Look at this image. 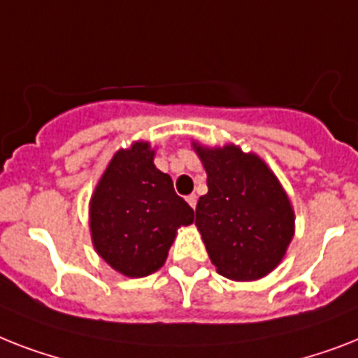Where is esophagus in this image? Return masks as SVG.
I'll return each instance as SVG.
<instances>
[{
	"mask_svg": "<svg viewBox=\"0 0 358 358\" xmlns=\"http://www.w3.org/2000/svg\"><path fill=\"white\" fill-rule=\"evenodd\" d=\"M185 200H187V204L194 209V206H196V194H189V196H185Z\"/></svg>",
	"mask_w": 358,
	"mask_h": 358,
	"instance_id": "34e87169",
	"label": "esophagus"
}]
</instances>
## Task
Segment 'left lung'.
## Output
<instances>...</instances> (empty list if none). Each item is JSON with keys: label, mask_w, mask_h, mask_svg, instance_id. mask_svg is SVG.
Listing matches in <instances>:
<instances>
[{"label": "left lung", "mask_w": 358, "mask_h": 358, "mask_svg": "<svg viewBox=\"0 0 358 358\" xmlns=\"http://www.w3.org/2000/svg\"><path fill=\"white\" fill-rule=\"evenodd\" d=\"M193 150L208 174L194 226L209 259L228 280H261L283 261L294 237L289 194L266 162L239 145L193 141Z\"/></svg>", "instance_id": "8db88e82"}]
</instances>
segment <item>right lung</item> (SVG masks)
Returning a JSON list of instances; mask_svg holds the SVG:
<instances>
[{
    "instance_id": "1",
    "label": "right lung",
    "mask_w": 358,
    "mask_h": 358,
    "mask_svg": "<svg viewBox=\"0 0 358 358\" xmlns=\"http://www.w3.org/2000/svg\"><path fill=\"white\" fill-rule=\"evenodd\" d=\"M154 156L149 141L119 149L90 199L95 252L127 278L162 268L178 229L194 219L193 209L174 193L169 174L154 165Z\"/></svg>"
}]
</instances>
